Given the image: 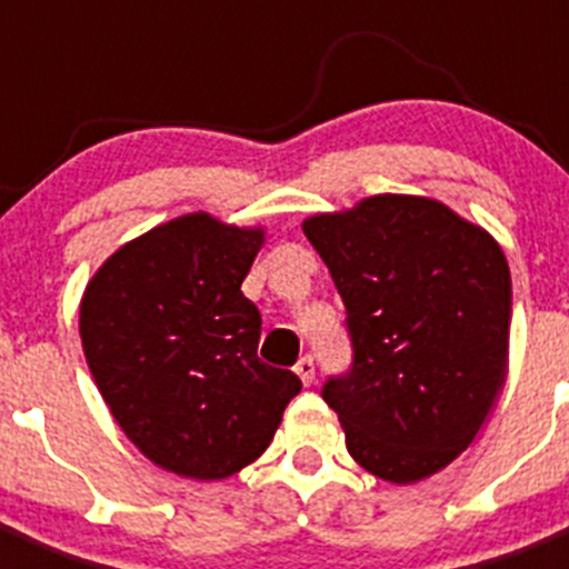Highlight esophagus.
I'll return each mask as SVG.
<instances>
[{
    "mask_svg": "<svg viewBox=\"0 0 569 569\" xmlns=\"http://www.w3.org/2000/svg\"><path fill=\"white\" fill-rule=\"evenodd\" d=\"M296 373H299V379L305 381V385H313V379H316V361H313V356H301L299 361H296V367H293Z\"/></svg>",
    "mask_w": 569,
    "mask_h": 569,
    "instance_id": "34e87169",
    "label": "esophagus"
}]
</instances>
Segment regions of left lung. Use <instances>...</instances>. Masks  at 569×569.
I'll list each match as a JSON object with an SVG mask.
<instances>
[{
    "mask_svg": "<svg viewBox=\"0 0 569 569\" xmlns=\"http://www.w3.org/2000/svg\"><path fill=\"white\" fill-rule=\"evenodd\" d=\"M345 301L353 361L321 399L347 453L407 485L467 450L505 385L512 290L501 248L433 199L370 196L301 224Z\"/></svg>",
    "mask_w": 569,
    "mask_h": 569,
    "instance_id": "1",
    "label": "left lung"
}]
</instances>
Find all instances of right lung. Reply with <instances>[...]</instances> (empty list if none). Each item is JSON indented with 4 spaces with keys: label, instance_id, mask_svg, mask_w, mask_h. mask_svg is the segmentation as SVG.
<instances>
[{
    "label": "right lung",
    "instance_id": "1",
    "mask_svg": "<svg viewBox=\"0 0 569 569\" xmlns=\"http://www.w3.org/2000/svg\"><path fill=\"white\" fill-rule=\"evenodd\" d=\"M264 233L179 216L116 250L79 310L84 359L128 439L188 479H228L268 450L299 376L259 359L241 281Z\"/></svg>",
    "mask_w": 569,
    "mask_h": 569
}]
</instances>
